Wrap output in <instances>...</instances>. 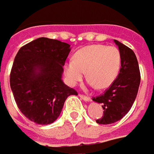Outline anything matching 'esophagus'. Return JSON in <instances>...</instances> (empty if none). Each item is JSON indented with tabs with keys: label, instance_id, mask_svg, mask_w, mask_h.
Listing matches in <instances>:
<instances>
[{
	"label": "esophagus",
	"instance_id": "1",
	"mask_svg": "<svg viewBox=\"0 0 154 154\" xmlns=\"http://www.w3.org/2000/svg\"><path fill=\"white\" fill-rule=\"evenodd\" d=\"M79 97H80L82 100H85V101H91V99L89 96H86V95H84V94H81V93H79Z\"/></svg>",
	"mask_w": 154,
	"mask_h": 154
}]
</instances>
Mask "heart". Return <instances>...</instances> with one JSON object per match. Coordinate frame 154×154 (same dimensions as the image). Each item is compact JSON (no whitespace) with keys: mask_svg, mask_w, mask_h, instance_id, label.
Returning a JSON list of instances; mask_svg holds the SVG:
<instances>
[{"mask_svg":"<svg viewBox=\"0 0 154 154\" xmlns=\"http://www.w3.org/2000/svg\"><path fill=\"white\" fill-rule=\"evenodd\" d=\"M122 64L119 49L104 45H91L79 49L73 60L65 63L64 74L69 85L83 78L85 71L88 84L98 89L109 87L118 76Z\"/></svg>","mask_w":154,"mask_h":154,"instance_id":"heart-1","label":"heart"}]
</instances>
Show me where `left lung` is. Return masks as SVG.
<instances>
[{
  "label": "left lung",
  "instance_id": "1",
  "mask_svg": "<svg viewBox=\"0 0 154 154\" xmlns=\"http://www.w3.org/2000/svg\"><path fill=\"white\" fill-rule=\"evenodd\" d=\"M114 41L121 53V69L109 88L103 94L92 98L104 109L102 117L96 120L100 124L114 123L122 118L131 108L140 84V71L135 53L118 40Z\"/></svg>",
  "mask_w": 154,
  "mask_h": 154
}]
</instances>
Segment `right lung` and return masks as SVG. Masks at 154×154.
Listing matches in <instances>:
<instances>
[{
	"mask_svg": "<svg viewBox=\"0 0 154 154\" xmlns=\"http://www.w3.org/2000/svg\"><path fill=\"white\" fill-rule=\"evenodd\" d=\"M68 43L38 38L23 46L12 65L9 83L22 114L41 125L54 122L69 95H77L62 80L70 52Z\"/></svg>",
	"mask_w": 154,
	"mask_h": 154,
	"instance_id": "right-lung-1",
	"label": "right lung"
}]
</instances>
